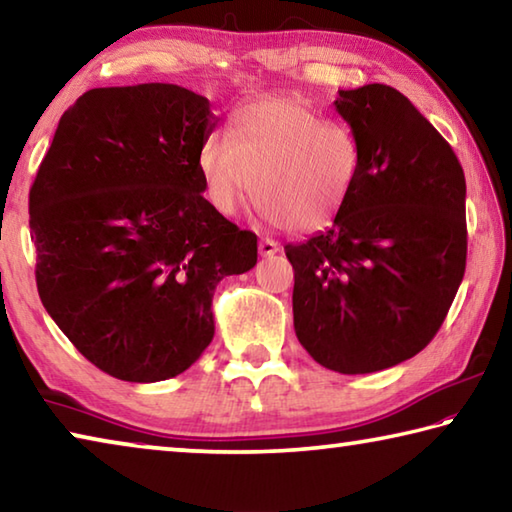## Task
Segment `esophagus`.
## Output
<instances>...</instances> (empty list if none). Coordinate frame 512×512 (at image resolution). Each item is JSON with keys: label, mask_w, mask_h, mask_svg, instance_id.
I'll use <instances>...</instances> for the list:
<instances>
[{"label": "esophagus", "mask_w": 512, "mask_h": 512, "mask_svg": "<svg viewBox=\"0 0 512 512\" xmlns=\"http://www.w3.org/2000/svg\"><path fill=\"white\" fill-rule=\"evenodd\" d=\"M277 250H280V246H277V241H273V239H262V241H259V255H262V257H273Z\"/></svg>", "instance_id": "34e87169"}]
</instances>
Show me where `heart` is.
<instances>
[{
  "label": "heart",
  "mask_w": 512,
  "mask_h": 512,
  "mask_svg": "<svg viewBox=\"0 0 512 512\" xmlns=\"http://www.w3.org/2000/svg\"><path fill=\"white\" fill-rule=\"evenodd\" d=\"M359 144L348 128L293 97L250 101L198 153L205 194L237 214L253 194L266 221L307 232L341 212L359 176Z\"/></svg>",
  "instance_id": "heart-1"
}]
</instances>
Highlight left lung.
I'll use <instances>...</instances> for the list:
<instances>
[{"instance_id":"1","label":"left lung","mask_w":512,"mask_h":512,"mask_svg":"<svg viewBox=\"0 0 512 512\" xmlns=\"http://www.w3.org/2000/svg\"><path fill=\"white\" fill-rule=\"evenodd\" d=\"M359 176L327 230L287 244L293 327L343 375L393 368L429 345L463 282L465 176L443 135L391 85L339 90Z\"/></svg>"}]
</instances>
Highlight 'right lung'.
Listing matches in <instances>:
<instances>
[{"label": "right lung", "instance_id": "add662e5", "mask_svg": "<svg viewBox=\"0 0 512 512\" xmlns=\"http://www.w3.org/2000/svg\"><path fill=\"white\" fill-rule=\"evenodd\" d=\"M210 101L173 83L94 88L60 117L29 194L42 305L74 348L121 381L185 372L214 336L225 275L257 237L205 201Z\"/></svg>", "mask_w": 512, "mask_h": 512}]
</instances>
